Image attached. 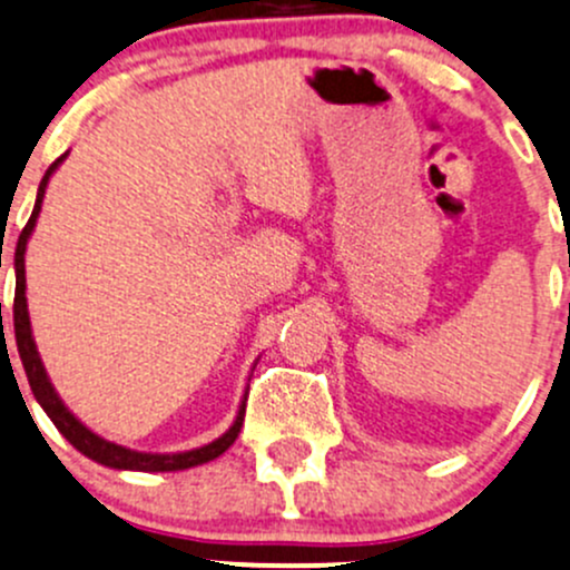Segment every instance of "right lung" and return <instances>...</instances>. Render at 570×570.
I'll use <instances>...</instances> for the list:
<instances>
[{"label": "right lung", "mask_w": 570, "mask_h": 570, "mask_svg": "<svg viewBox=\"0 0 570 570\" xmlns=\"http://www.w3.org/2000/svg\"><path fill=\"white\" fill-rule=\"evenodd\" d=\"M65 158V155H62ZM53 160L51 166H48L43 183H40L38 188V202H35V209H32V218L27 220V226H23L21 237H18V245H16V301H13V327H16V344H18V355H21V363H23V371H27V380H29V387H32L35 399L40 401V406L46 410V415L51 417L53 426L65 434V440L70 442L73 448H79L83 456L100 461V464L106 466H114V470H141V472H171V470H188V466H196V464H205V461H213L218 459L220 453L226 451V448L232 445V442L237 440L239 429H243V417H245V404L239 406V415L235 421V426L226 431L224 436H218L215 442H209L205 448H196V451H188V453H175V456H153V453H136V451H128V448H119L114 445V442H106L100 440L98 434H92L87 426H81L79 421H76L73 415H70L68 406L59 401V395L53 393L51 382H48L46 371H43V363H40L38 357V350H35V341H32V331H29V314H27V297H23V289H27V278H23V250H27V239L32 235L35 229V220H38V213H40V205H43V194H46V185H48V177H51V171L57 169L59 160Z\"/></svg>", "instance_id": "right-lung-1"}]
</instances>
